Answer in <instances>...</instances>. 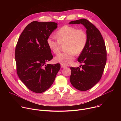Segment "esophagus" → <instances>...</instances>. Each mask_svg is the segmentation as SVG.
<instances>
[{
	"mask_svg": "<svg viewBox=\"0 0 121 121\" xmlns=\"http://www.w3.org/2000/svg\"><path fill=\"white\" fill-rule=\"evenodd\" d=\"M61 67H63V68H65V67H66V65H62V64H61Z\"/></svg>",
	"mask_w": 121,
	"mask_h": 121,
	"instance_id": "obj_1",
	"label": "esophagus"
}]
</instances>
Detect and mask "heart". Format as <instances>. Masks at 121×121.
<instances>
[{"instance_id": "obj_1", "label": "heart", "mask_w": 121, "mask_h": 121, "mask_svg": "<svg viewBox=\"0 0 121 121\" xmlns=\"http://www.w3.org/2000/svg\"><path fill=\"white\" fill-rule=\"evenodd\" d=\"M56 37L49 35L47 39V44L53 53H59L62 45H64V52L60 53L55 58V61L64 65L71 63L75 54H80L87 45L88 35L82 29L69 25H64L56 32Z\"/></svg>"}]
</instances>
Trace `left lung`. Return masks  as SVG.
Listing matches in <instances>:
<instances>
[{
    "label": "left lung",
    "mask_w": 121,
    "mask_h": 121,
    "mask_svg": "<svg viewBox=\"0 0 121 121\" xmlns=\"http://www.w3.org/2000/svg\"><path fill=\"white\" fill-rule=\"evenodd\" d=\"M69 24H82L87 29L88 43L78 59L83 65L78 67H70V77L75 88L86 91L92 88L102 77L107 60L106 46L99 30L87 19L72 21Z\"/></svg>",
    "instance_id": "left-lung-1"
}]
</instances>
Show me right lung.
<instances>
[{"label": "right lung", "instance_id": "1", "mask_svg": "<svg viewBox=\"0 0 121 121\" xmlns=\"http://www.w3.org/2000/svg\"><path fill=\"white\" fill-rule=\"evenodd\" d=\"M57 25L54 22H32L25 27L17 42L15 53L17 73L34 92L48 90L60 69L58 63L45 65L53 58L47 39Z\"/></svg>", "mask_w": 121, "mask_h": 121}]
</instances>
